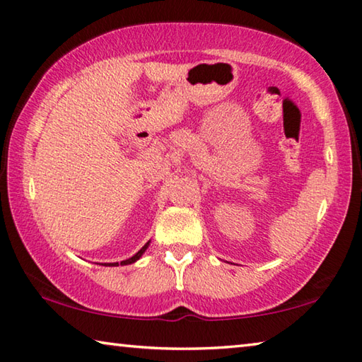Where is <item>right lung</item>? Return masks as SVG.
<instances>
[{
    "label": "right lung",
    "instance_id": "1",
    "mask_svg": "<svg viewBox=\"0 0 362 362\" xmlns=\"http://www.w3.org/2000/svg\"><path fill=\"white\" fill-rule=\"evenodd\" d=\"M148 244H150V243H146L145 246H144L142 249H140L136 255H132V257H131V259H127V260H122V262H121V265H129V263H134V262H136V260H139L140 257H142V254H144L145 250H146V247H148ZM108 265H113V267H116V265H119V263H118V262H116V263H108Z\"/></svg>",
    "mask_w": 362,
    "mask_h": 362
}]
</instances>
